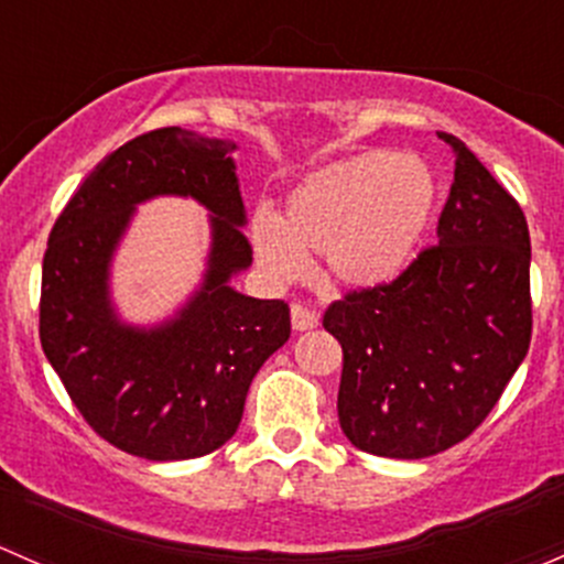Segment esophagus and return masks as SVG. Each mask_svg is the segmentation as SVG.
<instances>
[{
	"mask_svg": "<svg viewBox=\"0 0 564 564\" xmlns=\"http://www.w3.org/2000/svg\"><path fill=\"white\" fill-rule=\"evenodd\" d=\"M290 323H293V330H312L317 328L321 317H317L315 310L304 304H293L290 306Z\"/></svg>",
	"mask_w": 564,
	"mask_h": 564,
	"instance_id": "obj_1",
	"label": "esophagus"
}]
</instances>
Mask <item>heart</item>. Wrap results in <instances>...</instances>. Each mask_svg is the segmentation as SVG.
<instances>
[{
    "instance_id": "obj_1",
    "label": "heart",
    "mask_w": 564,
    "mask_h": 564,
    "mask_svg": "<svg viewBox=\"0 0 564 564\" xmlns=\"http://www.w3.org/2000/svg\"><path fill=\"white\" fill-rule=\"evenodd\" d=\"M437 212V178L415 154L367 152L317 167L293 187L282 219L254 214L252 249L274 282L299 280L323 254L325 280L371 290L415 258Z\"/></svg>"
}]
</instances>
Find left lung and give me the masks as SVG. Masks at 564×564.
Returning a JSON list of instances; mask_svg holds the SVG:
<instances>
[{
  "instance_id": "1",
  "label": "left lung",
  "mask_w": 564,
  "mask_h": 564,
  "mask_svg": "<svg viewBox=\"0 0 564 564\" xmlns=\"http://www.w3.org/2000/svg\"><path fill=\"white\" fill-rule=\"evenodd\" d=\"M456 171L437 247L393 282L325 310L341 345L336 410L367 454L426 458L489 415L532 336L530 230L513 195L456 135Z\"/></svg>"
}]
</instances>
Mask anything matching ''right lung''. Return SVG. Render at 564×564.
I'll use <instances>...</instances> for the list:
<instances>
[{
	"label": "right lung",
	"mask_w": 564,
	"mask_h": 564,
	"mask_svg": "<svg viewBox=\"0 0 564 564\" xmlns=\"http://www.w3.org/2000/svg\"><path fill=\"white\" fill-rule=\"evenodd\" d=\"M236 143L162 127L108 154L56 219L43 258L40 341L91 429L132 456L182 462L239 429L252 377L290 339L284 301L230 288L252 265ZM193 196L209 212L207 274L167 322L124 324L109 301V263L134 206Z\"/></svg>",
	"instance_id": "right-lung-1"
}]
</instances>
